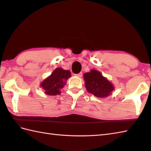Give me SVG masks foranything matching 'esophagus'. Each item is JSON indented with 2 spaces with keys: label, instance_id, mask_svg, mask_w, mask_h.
<instances>
[{
  "label": "esophagus",
  "instance_id": "34e87169",
  "mask_svg": "<svg viewBox=\"0 0 151 151\" xmlns=\"http://www.w3.org/2000/svg\"><path fill=\"white\" fill-rule=\"evenodd\" d=\"M75 76H77V77L81 78V77H82V73H78V74H75Z\"/></svg>",
  "mask_w": 151,
  "mask_h": 151
}]
</instances>
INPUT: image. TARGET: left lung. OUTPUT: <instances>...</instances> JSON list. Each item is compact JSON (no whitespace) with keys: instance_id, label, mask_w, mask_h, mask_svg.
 Listing matches in <instances>:
<instances>
[{"instance_id":"obj_1","label":"left lung","mask_w":151,"mask_h":151,"mask_svg":"<svg viewBox=\"0 0 151 151\" xmlns=\"http://www.w3.org/2000/svg\"><path fill=\"white\" fill-rule=\"evenodd\" d=\"M84 80L87 91L99 98L108 97L115 89L113 84L97 70L91 69L84 73Z\"/></svg>"}]
</instances>
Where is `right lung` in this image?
<instances>
[{
    "label": "right lung",
    "mask_w": 151,
    "mask_h": 151,
    "mask_svg": "<svg viewBox=\"0 0 151 151\" xmlns=\"http://www.w3.org/2000/svg\"><path fill=\"white\" fill-rule=\"evenodd\" d=\"M70 76V70L58 67L53 70L50 76L41 82L40 88L44 89L46 95L51 96L60 95L61 89L64 87L67 81Z\"/></svg>",
    "instance_id": "1"
}]
</instances>
